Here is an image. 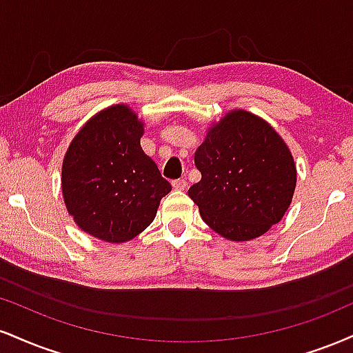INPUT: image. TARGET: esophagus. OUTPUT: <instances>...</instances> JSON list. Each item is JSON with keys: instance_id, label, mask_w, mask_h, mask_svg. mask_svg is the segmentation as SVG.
I'll return each instance as SVG.
<instances>
[{"instance_id": "34e87169", "label": "esophagus", "mask_w": 353, "mask_h": 353, "mask_svg": "<svg viewBox=\"0 0 353 353\" xmlns=\"http://www.w3.org/2000/svg\"><path fill=\"white\" fill-rule=\"evenodd\" d=\"M172 188L176 190H184L185 188H188V181H185V179L172 181Z\"/></svg>"}]
</instances>
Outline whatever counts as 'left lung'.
I'll use <instances>...</instances> for the list:
<instances>
[{"label": "left lung", "instance_id": "1", "mask_svg": "<svg viewBox=\"0 0 353 353\" xmlns=\"http://www.w3.org/2000/svg\"><path fill=\"white\" fill-rule=\"evenodd\" d=\"M189 189L202 220L233 241L256 239L286 214L296 188L290 150L266 121L239 110L210 128L194 156Z\"/></svg>", "mask_w": 353, "mask_h": 353}]
</instances>
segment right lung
<instances>
[{
    "mask_svg": "<svg viewBox=\"0 0 353 353\" xmlns=\"http://www.w3.org/2000/svg\"><path fill=\"white\" fill-rule=\"evenodd\" d=\"M143 131L138 117L117 105L88 120L63 158L67 210L83 232L110 243L139 235L172 189L141 150Z\"/></svg>",
    "mask_w": 353,
    "mask_h": 353,
    "instance_id": "1",
    "label": "right lung"
}]
</instances>
